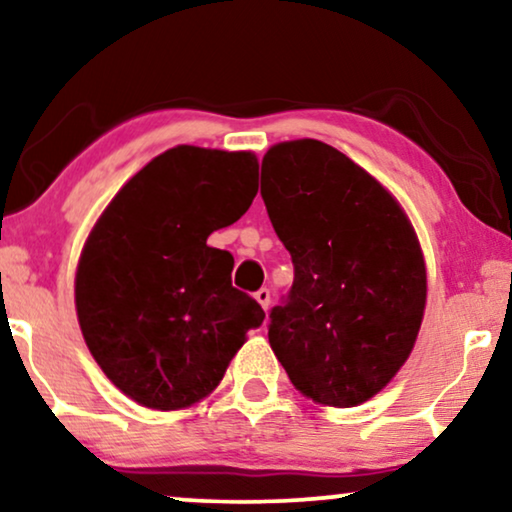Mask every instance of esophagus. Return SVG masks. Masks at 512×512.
Here are the masks:
<instances>
[{
	"instance_id": "34e87169",
	"label": "esophagus",
	"mask_w": 512,
	"mask_h": 512,
	"mask_svg": "<svg viewBox=\"0 0 512 512\" xmlns=\"http://www.w3.org/2000/svg\"><path fill=\"white\" fill-rule=\"evenodd\" d=\"M254 298L258 300V303H261L263 310H268V307H270V289H265V286H263V289H258L254 293Z\"/></svg>"
}]
</instances>
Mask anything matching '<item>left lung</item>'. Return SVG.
I'll return each instance as SVG.
<instances>
[{
  "mask_svg": "<svg viewBox=\"0 0 512 512\" xmlns=\"http://www.w3.org/2000/svg\"><path fill=\"white\" fill-rule=\"evenodd\" d=\"M261 195L293 261L291 289L270 310L272 352L312 401H368L408 359L424 317L426 268L408 216L317 139L272 146Z\"/></svg>",
  "mask_w": 512,
  "mask_h": 512,
  "instance_id": "obj_1",
  "label": "left lung"
}]
</instances>
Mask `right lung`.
I'll use <instances>...</instances> for the list:
<instances>
[{
  "instance_id": "add662e5",
  "label": "right lung",
  "mask_w": 512,
  "mask_h": 512,
  "mask_svg": "<svg viewBox=\"0 0 512 512\" xmlns=\"http://www.w3.org/2000/svg\"><path fill=\"white\" fill-rule=\"evenodd\" d=\"M256 191L254 153L174 146L118 191L90 233L76 314L104 375L139 405L198 403L263 324V307L230 282V251L207 244Z\"/></svg>"
}]
</instances>
